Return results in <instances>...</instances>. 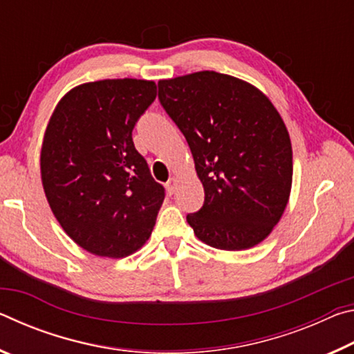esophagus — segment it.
<instances>
[{"label":"esophagus","instance_id":"obj_1","mask_svg":"<svg viewBox=\"0 0 354 354\" xmlns=\"http://www.w3.org/2000/svg\"><path fill=\"white\" fill-rule=\"evenodd\" d=\"M176 184H178V181H176V178H170L169 181L165 183V187H167V192H169V194L171 195V194H175V189H176Z\"/></svg>","mask_w":354,"mask_h":354}]
</instances>
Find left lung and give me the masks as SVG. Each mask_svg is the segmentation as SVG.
Returning a JSON list of instances; mask_svg holds the SVG:
<instances>
[{"instance_id":"1","label":"left lung","mask_w":354,"mask_h":354,"mask_svg":"<svg viewBox=\"0 0 354 354\" xmlns=\"http://www.w3.org/2000/svg\"><path fill=\"white\" fill-rule=\"evenodd\" d=\"M158 87L205 187L201 209L187 214L196 237L227 251L262 242L283 215L292 185V145L278 111L251 84L215 71Z\"/></svg>"}]
</instances>
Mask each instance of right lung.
<instances>
[{"label":"right lung","mask_w":354,"mask_h":354,"mask_svg":"<svg viewBox=\"0 0 354 354\" xmlns=\"http://www.w3.org/2000/svg\"><path fill=\"white\" fill-rule=\"evenodd\" d=\"M156 100V84H82L57 104L40 154L46 200L64 231L97 256L124 257L151 234L165 198L133 129Z\"/></svg>","instance_id":"add662e5"}]
</instances>
